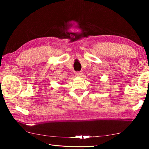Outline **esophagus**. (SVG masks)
Segmentation results:
<instances>
[{"instance_id": "1", "label": "esophagus", "mask_w": 149, "mask_h": 149, "mask_svg": "<svg viewBox=\"0 0 149 149\" xmlns=\"http://www.w3.org/2000/svg\"><path fill=\"white\" fill-rule=\"evenodd\" d=\"M75 76H77V77H81V75H82V73H81V72H75Z\"/></svg>"}]
</instances>
